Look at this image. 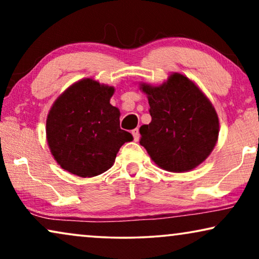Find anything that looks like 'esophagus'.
Here are the masks:
<instances>
[{"mask_svg":"<svg viewBox=\"0 0 259 259\" xmlns=\"http://www.w3.org/2000/svg\"><path fill=\"white\" fill-rule=\"evenodd\" d=\"M131 133H132V136H133V139H134V140H136V141L139 140V137H140V134H139V130H138V128H134Z\"/></svg>","mask_w":259,"mask_h":259,"instance_id":"esophagus-1","label":"esophagus"}]
</instances>
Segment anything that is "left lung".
<instances>
[{"instance_id": "8db88e82", "label": "left lung", "mask_w": 259, "mask_h": 259, "mask_svg": "<svg viewBox=\"0 0 259 259\" xmlns=\"http://www.w3.org/2000/svg\"><path fill=\"white\" fill-rule=\"evenodd\" d=\"M141 88L147 94L152 121L140 127V145L152 160L171 172H186L203 162L219 133L217 113L208 99L178 73L161 86Z\"/></svg>"}]
</instances>
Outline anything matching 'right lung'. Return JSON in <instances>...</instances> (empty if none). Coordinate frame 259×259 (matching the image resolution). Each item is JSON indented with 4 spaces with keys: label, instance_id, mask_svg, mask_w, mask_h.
<instances>
[{
    "label": "right lung",
    "instance_id": "add662e5",
    "mask_svg": "<svg viewBox=\"0 0 259 259\" xmlns=\"http://www.w3.org/2000/svg\"><path fill=\"white\" fill-rule=\"evenodd\" d=\"M114 88L91 79L69 87L47 118V141L63 169L94 177L112 167L116 153L132 134L120 128L119 109L109 104Z\"/></svg>",
    "mask_w": 259,
    "mask_h": 259
}]
</instances>
